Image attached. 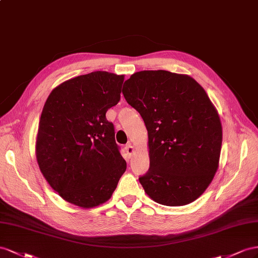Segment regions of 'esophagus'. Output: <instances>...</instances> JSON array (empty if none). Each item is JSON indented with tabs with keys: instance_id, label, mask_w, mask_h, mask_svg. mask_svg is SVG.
<instances>
[{
	"instance_id": "obj_1",
	"label": "esophagus",
	"mask_w": 258,
	"mask_h": 258,
	"mask_svg": "<svg viewBox=\"0 0 258 258\" xmlns=\"http://www.w3.org/2000/svg\"><path fill=\"white\" fill-rule=\"evenodd\" d=\"M125 150H126L127 154H128V156L131 157V156H132V154H133V153H134V151H135V148H134V147H133V146H132L131 144H127L126 146H125Z\"/></svg>"
}]
</instances>
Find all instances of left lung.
Returning <instances> with one entry per match:
<instances>
[{"instance_id": "1", "label": "left lung", "mask_w": 258, "mask_h": 258, "mask_svg": "<svg viewBox=\"0 0 258 258\" xmlns=\"http://www.w3.org/2000/svg\"><path fill=\"white\" fill-rule=\"evenodd\" d=\"M122 93L148 131L150 167L139 177L145 192L167 207L197 200L217 171L223 141L203 87L189 76L145 70L125 81Z\"/></svg>"}]
</instances>
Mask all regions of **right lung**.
I'll return each instance as SVG.
<instances>
[{
  "mask_svg": "<svg viewBox=\"0 0 258 258\" xmlns=\"http://www.w3.org/2000/svg\"><path fill=\"white\" fill-rule=\"evenodd\" d=\"M123 81L107 71L79 76L55 87L44 105L35 144L39 167L63 200L80 208L108 201L126 170L106 119Z\"/></svg>",
  "mask_w": 258,
  "mask_h": 258,
  "instance_id": "obj_1",
  "label": "right lung"
}]
</instances>
